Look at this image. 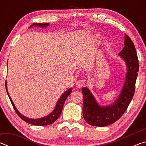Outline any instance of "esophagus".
Masks as SVG:
<instances>
[{
    "label": "esophagus",
    "instance_id": "34e87169",
    "mask_svg": "<svg viewBox=\"0 0 146 146\" xmlns=\"http://www.w3.org/2000/svg\"><path fill=\"white\" fill-rule=\"evenodd\" d=\"M86 83V80L85 79H80V80H77V82H76V88L80 89L82 88L85 85Z\"/></svg>",
    "mask_w": 146,
    "mask_h": 146
}]
</instances>
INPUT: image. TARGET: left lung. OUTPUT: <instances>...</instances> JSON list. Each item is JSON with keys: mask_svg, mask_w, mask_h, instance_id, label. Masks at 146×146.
Listing matches in <instances>:
<instances>
[{"mask_svg": "<svg viewBox=\"0 0 146 146\" xmlns=\"http://www.w3.org/2000/svg\"><path fill=\"white\" fill-rule=\"evenodd\" d=\"M124 45L119 55L126 63L127 72L124 86L118 99L112 105L100 107L88 88L82 89L84 97L83 117L90 125L104 127L114 123L127 110L134 95L139 63L134 44L126 34Z\"/></svg>", "mask_w": 146, "mask_h": 146, "instance_id": "left-lung-1", "label": "left lung"}]
</instances>
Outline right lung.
Segmentation results:
<instances>
[{
  "label": "right lung",
  "instance_id": "right-lung-1",
  "mask_svg": "<svg viewBox=\"0 0 146 146\" xmlns=\"http://www.w3.org/2000/svg\"><path fill=\"white\" fill-rule=\"evenodd\" d=\"M48 24H48V23L33 24V25H31L30 27L33 26H35V25L40 26V27H46L47 26H48ZM6 89L7 93H8V95L9 96V99H10L11 104H12V106H13L15 111V112L17 113V114L18 115L19 117L21 118L22 120H24L27 123H30V124L35 125H50V124H51V123H53V122H55V121L58 119V117H60L61 112H62V108H63V106L64 104V102H65L66 98H68V96L70 95L71 92H72V89L71 88L69 89L68 90L66 91V92L61 96L60 98H59V100H58L57 103H56V105L55 110H53V111L51 113L50 115L46 116V117H45L38 118V119H31V118H28L27 117H25L23 115H22L21 113H20L17 110L14 104L13 103V102H12L10 97H9L8 92V90H7L6 83Z\"/></svg>",
  "mask_w": 146,
  "mask_h": 146
}]
</instances>
